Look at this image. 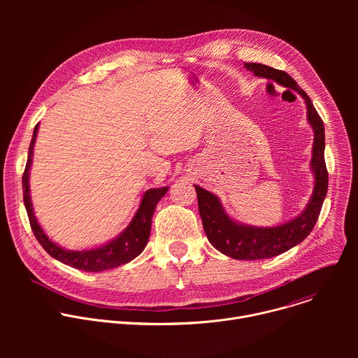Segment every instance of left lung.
Instances as JSON below:
<instances>
[{"mask_svg":"<svg viewBox=\"0 0 358 358\" xmlns=\"http://www.w3.org/2000/svg\"><path fill=\"white\" fill-rule=\"evenodd\" d=\"M245 68L253 72L255 76L272 79L279 85L297 92L304 99L306 108H308V122L315 133L313 156L310 162V169L315 174L313 194L303 213L286 224L278 227H252L239 224L225 213L217 195L195 185L202 227L211 245L229 258L255 261L278 257L309 236L320 215L323 201L327 194L329 174L324 162V124L308 93L283 71L262 64H245Z\"/></svg>","mask_w":358,"mask_h":358,"instance_id":"8db88e82","label":"left lung"}]
</instances>
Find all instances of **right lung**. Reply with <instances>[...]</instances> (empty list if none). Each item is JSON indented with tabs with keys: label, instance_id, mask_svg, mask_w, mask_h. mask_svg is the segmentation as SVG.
I'll return each mask as SVG.
<instances>
[{
	"label": "right lung",
	"instance_id": "1",
	"mask_svg": "<svg viewBox=\"0 0 358 358\" xmlns=\"http://www.w3.org/2000/svg\"><path fill=\"white\" fill-rule=\"evenodd\" d=\"M38 126L34 129L32 140L29 144L28 150V160L25 166V171L22 176V189H24V203L28 213L29 224L32 228V232L38 242L42 245V248L50 255V257L55 258L57 261L69 265L72 268L85 271V272H101V271H108L117 268L120 265L129 264L133 261L136 257L144 250L148 236H150V229H151V220L152 214H155V210L157 207L159 201L166 195L169 187H162V188H150L148 191L144 192L143 199L140 202V207L137 213L134 214L131 222L129 227L113 241L101 245L94 249L89 250H68L57 243L50 241L41 225L38 224L34 208H32V202H31V195H29V170L32 164V156H34V144L36 140V133H38Z\"/></svg>",
	"mask_w": 358,
	"mask_h": 358
}]
</instances>
